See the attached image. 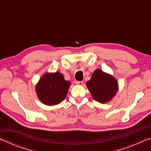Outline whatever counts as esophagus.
Instances as JSON below:
<instances>
[{
  "instance_id": "1",
  "label": "esophagus",
  "mask_w": 151,
  "mask_h": 151,
  "mask_svg": "<svg viewBox=\"0 0 151 151\" xmlns=\"http://www.w3.org/2000/svg\"><path fill=\"white\" fill-rule=\"evenodd\" d=\"M75 83H76V85H83V81H76Z\"/></svg>"
}]
</instances>
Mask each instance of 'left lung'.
<instances>
[{
  "instance_id": "1",
  "label": "left lung",
  "mask_w": 151,
  "mask_h": 151,
  "mask_svg": "<svg viewBox=\"0 0 151 151\" xmlns=\"http://www.w3.org/2000/svg\"><path fill=\"white\" fill-rule=\"evenodd\" d=\"M86 86L94 100L101 103H106L113 98L118 91V83L113 76L97 69L93 73Z\"/></svg>"
}]
</instances>
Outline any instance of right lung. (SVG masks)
<instances>
[{
	"label": "right lung",
	"instance_id": "obj_1",
	"mask_svg": "<svg viewBox=\"0 0 151 151\" xmlns=\"http://www.w3.org/2000/svg\"><path fill=\"white\" fill-rule=\"evenodd\" d=\"M70 85V82L65 80L61 73H47L40 79L36 91L42 103L52 106L59 104L66 98Z\"/></svg>",
	"mask_w": 151,
	"mask_h": 151
}]
</instances>
